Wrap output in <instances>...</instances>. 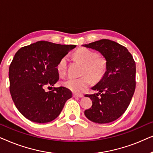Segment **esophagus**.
<instances>
[{"mask_svg":"<svg viewBox=\"0 0 153 153\" xmlns=\"http://www.w3.org/2000/svg\"><path fill=\"white\" fill-rule=\"evenodd\" d=\"M83 95H77V94H73V97H79V98H81V97H83Z\"/></svg>","mask_w":153,"mask_h":153,"instance_id":"esophagus-1","label":"esophagus"}]
</instances>
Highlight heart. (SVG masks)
Wrapping results in <instances>:
<instances>
[{
    "mask_svg": "<svg viewBox=\"0 0 153 153\" xmlns=\"http://www.w3.org/2000/svg\"><path fill=\"white\" fill-rule=\"evenodd\" d=\"M74 57L84 64L83 68L84 75L79 78L70 77L64 81L63 85L75 93H81L92 83V78L95 81L102 79L106 71V60L103 57L98 56L96 52L85 48L77 50L74 53ZM68 60V57L64 56L58 62L56 69L60 76H65Z\"/></svg>",
    "mask_w": 153,
    "mask_h": 153,
    "instance_id": "obj_1",
    "label": "heart"
}]
</instances>
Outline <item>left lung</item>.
Returning a JSON list of instances; mask_svg holds the SVG:
<instances>
[{"label":"left lung","instance_id":"8db88e82","mask_svg":"<svg viewBox=\"0 0 153 153\" xmlns=\"http://www.w3.org/2000/svg\"><path fill=\"white\" fill-rule=\"evenodd\" d=\"M83 46L99 51L106 60L105 74L92 88L99 93L85 95L93 102L91 108L84 111L85 116L100 124L113 122L124 114L134 93L135 62L126 47L109 39Z\"/></svg>","mask_w":153,"mask_h":153}]
</instances>
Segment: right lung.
Returning a JSON list of instances; mask_svg holds the SVG:
<instances>
[{
  "label": "right lung",
  "mask_w": 153,
  "mask_h": 153,
  "mask_svg": "<svg viewBox=\"0 0 153 153\" xmlns=\"http://www.w3.org/2000/svg\"><path fill=\"white\" fill-rule=\"evenodd\" d=\"M75 47L39 41L15 53L9 68L10 91L25 118L45 123L59 116L67 100L72 97V92L62 86L46 92L45 87L53 86L58 81V62Z\"/></svg>",
  "instance_id": "add662e5"
}]
</instances>
